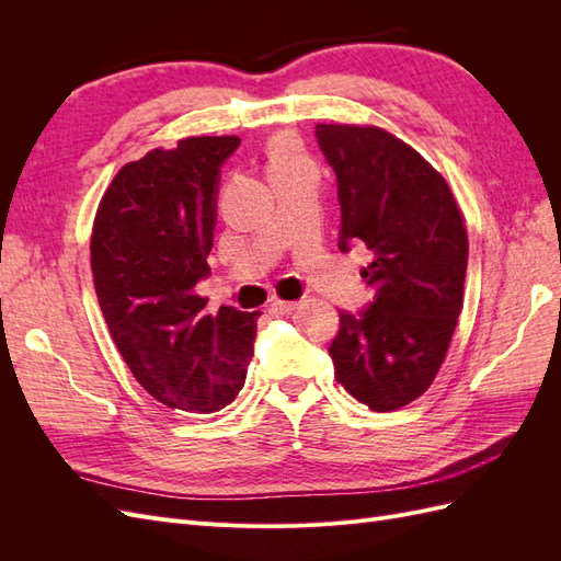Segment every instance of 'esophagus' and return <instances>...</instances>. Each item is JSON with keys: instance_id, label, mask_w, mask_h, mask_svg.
Instances as JSON below:
<instances>
[{"instance_id": "esophagus-1", "label": "esophagus", "mask_w": 561, "mask_h": 561, "mask_svg": "<svg viewBox=\"0 0 561 561\" xmlns=\"http://www.w3.org/2000/svg\"><path fill=\"white\" fill-rule=\"evenodd\" d=\"M297 309V301H285V299H271L268 304V313L274 316H287Z\"/></svg>"}]
</instances>
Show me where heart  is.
Returning <instances> with one entry per match:
<instances>
[{"mask_svg":"<svg viewBox=\"0 0 561 561\" xmlns=\"http://www.w3.org/2000/svg\"><path fill=\"white\" fill-rule=\"evenodd\" d=\"M304 159L299 151V142L293 138L290 133H280L276 138H271L268 142V168H278L287 165Z\"/></svg>","mask_w":561,"mask_h":561,"instance_id":"b5f03b06","label":"heart"}]
</instances>
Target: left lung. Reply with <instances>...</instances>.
<instances>
[{"label":"left lung","mask_w":561,"mask_h":561,"mask_svg":"<svg viewBox=\"0 0 561 561\" xmlns=\"http://www.w3.org/2000/svg\"><path fill=\"white\" fill-rule=\"evenodd\" d=\"M342 206L339 248L371 250V307L339 311L334 377L371 412H393L437 377L463 307L468 231L447 180L379 126L318 124Z\"/></svg>","instance_id":"obj_1"}]
</instances>
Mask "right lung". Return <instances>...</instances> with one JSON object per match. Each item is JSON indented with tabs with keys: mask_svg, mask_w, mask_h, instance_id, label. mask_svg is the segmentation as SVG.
Wrapping results in <instances>:
<instances>
[{
	"mask_svg": "<svg viewBox=\"0 0 561 561\" xmlns=\"http://www.w3.org/2000/svg\"><path fill=\"white\" fill-rule=\"evenodd\" d=\"M236 135H196L126 163L98 203L91 271L133 377L171 410L213 414L243 388L260 311L203 316L219 165Z\"/></svg>",
	"mask_w": 561,
	"mask_h": 561,
	"instance_id": "1",
	"label": "right lung"
}]
</instances>
